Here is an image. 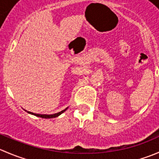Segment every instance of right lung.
Listing matches in <instances>:
<instances>
[{"mask_svg": "<svg viewBox=\"0 0 159 159\" xmlns=\"http://www.w3.org/2000/svg\"><path fill=\"white\" fill-rule=\"evenodd\" d=\"M68 109V108H65V110H62L61 111L58 112V113H55V114H53V115H41V114H35V113H33V112H30V111H26L28 113L30 114V115H35V116H38V117H40V118H56V117L59 116L60 115H61L63 112H65V111Z\"/></svg>", "mask_w": 159, "mask_h": 159, "instance_id": "obj_1", "label": "right lung"}]
</instances>
